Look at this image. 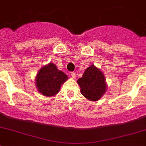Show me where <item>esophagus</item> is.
<instances>
[{
	"label": "esophagus",
	"mask_w": 146,
	"mask_h": 146,
	"mask_svg": "<svg viewBox=\"0 0 146 146\" xmlns=\"http://www.w3.org/2000/svg\"><path fill=\"white\" fill-rule=\"evenodd\" d=\"M71 76H72V78H73V79H75L76 78V73H75V72H72Z\"/></svg>",
	"instance_id": "34e87169"
}]
</instances>
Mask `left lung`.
<instances>
[{"instance_id": "8db88e82", "label": "left lung", "mask_w": 146, "mask_h": 146, "mask_svg": "<svg viewBox=\"0 0 146 146\" xmlns=\"http://www.w3.org/2000/svg\"><path fill=\"white\" fill-rule=\"evenodd\" d=\"M82 95L90 101H98L107 91L106 79L103 72L92 64L84 71L81 78L77 80Z\"/></svg>"}]
</instances>
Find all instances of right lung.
I'll return each instance as SVG.
<instances>
[{"mask_svg":"<svg viewBox=\"0 0 146 146\" xmlns=\"http://www.w3.org/2000/svg\"><path fill=\"white\" fill-rule=\"evenodd\" d=\"M68 80L62 71L54 63H48L39 69L36 76V87L43 96L53 97L59 92L61 86Z\"/></svg>","mask_w":146,"mask_h":146,"instance_id":"obj_1","label":"right lung"}]
</instances>
